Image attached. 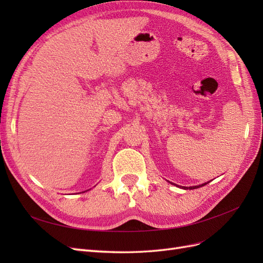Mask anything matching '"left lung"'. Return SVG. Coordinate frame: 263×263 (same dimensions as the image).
<instances>
[{
    "mask_svg": "<svg viewBox=\"0 0 263 263\" xmlns=\"http://www.w3.org/2000/svg\"><path fill=\"white\" fill-rule=\"evenodd\" d=\"M209 183V182H208ZM208 183H203V184H201V185H195V186H189V187H186V186H183V189L184 190H187V189H190V190H194V189H198V187H201V186H204V185H206L208 184Z\"/></svg>",
    "mask_w": 263,
    "mask_h": 263,
    "instance_id": "obj_1",
    "label": "left lung"
}]
</instances>
